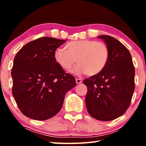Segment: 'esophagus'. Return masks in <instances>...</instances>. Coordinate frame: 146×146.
Returning a JSON list of instances; mask_svg holds the SVG:
<instances>
[{
  "mask_svg": "<svg viewBox=\"0 0 146 146\" xmlns=\"http://www.w3.org/2000/svg\"><path fill=\"white\" fill-rule=\"evenodd\" d=\"M76 84H78L82 83V80L80 78H76Z\"/></svg>",
  "mask_w": 146,
  "mask_h": 146,
  "instance_id": "1",
  "label": "esophagus"
}]
</instances>
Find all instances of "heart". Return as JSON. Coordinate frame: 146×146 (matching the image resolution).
I'll use <instances>...</instances> for the list:
<instances>
[{
	"mask_svg": "<svg viewBox=\"0 0 146 146\" xmlns=\"http://www.w3.org/2000/svg\"><path fill=\"white\" fill-rule=\"evenodd\" d=\"M65 48H57L54 58L59 66L69 71L76 62L78 65L73 70L76 75L86 73L95 76L104 70L110 59V50L106 44L92 40L71 41Z\"/></svg>",
	"mask_w": 146,
	"mask_h": 146,
	"instance_id": "heart-1",
	"label": "heart"
}]
</instances>
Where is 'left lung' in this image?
I'll use <instances>...</instances> for the list:
<instances>
[{
	"label": "left lung",
	"mask_w": 146,
	"mask_h": 146,
	"mask_svg": "<svg viewBox=\"0 0 146 146\" xmlns=\"http://www.w3.org/2000/svg\"><path fill=\"white\" fill-rule=\"evenodd\" d=\"M110 50V59L102 72L84 80L87 86L86 105L91 117L102 121L116 119L130 105L135 90V68L123 44L109 35L97 36Z\"/></svg>",
	"instance_id": "obj_1"
}]
</instances>
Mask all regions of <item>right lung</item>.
<instances>
[{
  "label": "right lung",
  "instance_id": "right-lung-1",
  "mask_svg": "<svg viewBox=\"0 0 146 146\" xmlns=\"http://www.w3.org/2000/svg\"><path fill=\"white\" fill-rule=\"evenodd\" d=\"M64 42L42 37L26 44L15 56L12 94L27 117L44 120L54 117L62 107L66 93L76 86L75 77L54 58L55 51Z\"/></svg>",
  "mask_w": 146,
  "mask_h": 146
}]
</instances>
